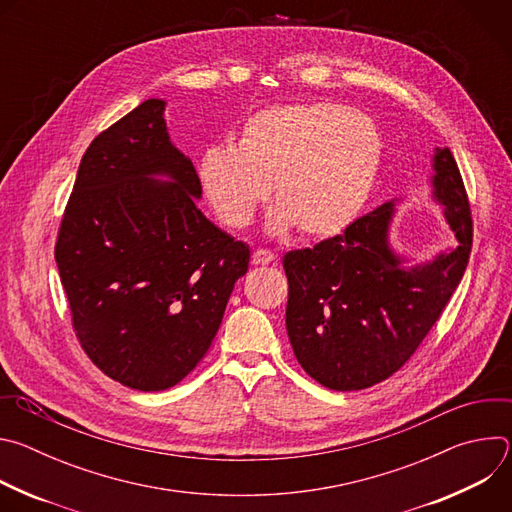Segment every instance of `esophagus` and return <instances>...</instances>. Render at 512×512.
Wrapping results in <instances>:
<instances>
[{
    "label": "esophagus",
    "instance_id": "esophagus-1",
    "mask_svg": "<svg viewBox=\"0 0 512 512\" xmlns=\"http://www.w3.org/2000/svg\"><path fill=\"white\" fill-rule=\"evenodd\" d=\"M275 261H277V255L267 251V249H257L251 257L253 265H269V263H275Z\"/></svg>",
    "mask_w": 512,
    "mask_h": 512
}]
</instances>
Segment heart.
I'll list each match as a JSON object with an SVG mask.
<instances>
[{
    "label": "heart",
    "mask_w": 512,
    "mask_h": 512,
    "mask_svg": "<svg viewBox=\"0 0 512 512\" xmlns=\"http://www.w3.org/2000/svg\"><path fill=\"white\" fill-rule=\"evenodd\" d=\"M383 158L375 121L338 103L261 109L245 119L237 145H212L196 162L204 198L231 229L251 223L267 198L273 235L298 227L324 239L344 231L367 202Z\"/></svg>",
    "instance_id": "b5f03b06"
}]
</instances>
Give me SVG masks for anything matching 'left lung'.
<instances>
[{"mask_svg": "<svg viewBox=\"0 0 512 512\" xmlns=\"http://www.w3.org/2000/svg\"><path fill=\"white\" fill-rule=\"evenodd\" d=\"M431 194L444 208L456 247L407 265L389 241L395 200L364 214L314 249L289 251L287 336L302 369L334 391L389 379L411 358L456 291L472 249V216L448 148L431 158Z\"/></svg>", "mask_w": 512, "mask_h": 512, "instance_id": "left-lung-1", "label": "left lung"}]
</instances>
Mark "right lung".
<instances>
[{
  "label": "right lung",
  "instance_id": "right-lung-1",
  "mask_svg": "<svg viewBox=\"0 0 512 512\" xmlns=\"http://www.w3.org/2000/svg\"><path fill=\"white\" fill-rule=\"evenodd\" d=\"M164 111L148 99L93 139L54 249L83 350L137 391L170 389L196 367L251 257L196 206V170Z\"/></svg>",
  "mask_w": 512,
  "mask_h": 512
}]
</instances>
